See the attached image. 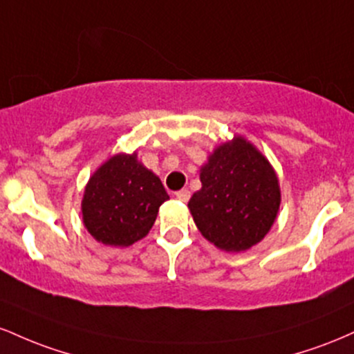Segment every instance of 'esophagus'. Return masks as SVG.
I'll return each instance as SVG.
<instances>
[{"instance_id":"1","label":"esophagus","mask_w":354,"mask_h":354,"mask_svg":"<svg viewBox=\"0 0 354 354\" xmlns=\"http://www.w3.org/2000/svg\"><path fill=\"white\" fill-rule=\"evenodd\" d=\"M189 196H191L189 189H180V191H176V200H180V201H183V203L188 201Z\"/></svg>"}]
</instances>
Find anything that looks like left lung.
Listing matches in <instances>:
<instances>
[{
  "label": "left lung",
  "mask_w": 354,
  "mask_h": 354,
  "mask_svg": "<svg viewBox=\"0 0 354 354\" xmlns=\"http://www.w3.org/2000/svg\"><path fill=\"white\" fill-rule=\"evenodd\" d=\"M201 189L188 208L201 234L219 250L239 253L258 245L281 203L273 166L243 136L219 145L201 166Z\"/></svg>",
  "instance_id": "left-lung-1"
}]
</instances>
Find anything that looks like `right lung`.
Segmentation results:
<instances>
[{
	"instance_id": "1",
	"label": "right lung",
	"mask_w": 354,
	"mask_h": 354,
	"mask_svg": "<svg viewBox=\"0 0 354 354\" xmlns=\"http://www.w3.org/2000/svg\"><path fill=\"white\" fill-rule=\"evenodd\" d=\"M166 200L163 183L138 161L136 153L115 154L93 173L84 188V228L103 245L129 246L149 233Z\"/></svg>"
}]
</instances>
